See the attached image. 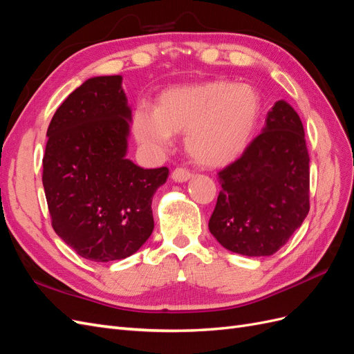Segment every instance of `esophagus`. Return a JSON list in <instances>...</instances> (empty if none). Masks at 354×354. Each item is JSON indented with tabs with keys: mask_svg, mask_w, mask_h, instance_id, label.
<instances>
[{
	"mask_svg": "<svg viewBox=\"0 0 354 354\" xmlns=\"http://www.w3.org/2000/svg\"><path fill=\"white\" fill-rule=\"evenodd\" d=\"M192 176L194 174H192L190 171L186 168H176L173 171V174H171V177H173V180L177 181V183H185V181L192 178Z\"/></svg>",
	"mask_w": 354,
	"mask_h": 354,
	"instance_id": "1",
	"label": "esophagus"
}]
</instances>
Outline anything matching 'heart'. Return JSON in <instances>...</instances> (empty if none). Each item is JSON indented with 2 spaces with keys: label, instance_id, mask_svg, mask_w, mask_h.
Returning a JSON list of instances; mask_svg holds the SVG:
<instances>
[{
  "label": "heart",
  "instance_id": "1",
  "mask_svg": "<svg viewBox=\"0 0 354 354\" xmlns=\"http://www.w3.org/2000/svg\"><path fill=\"white\" fill-rule=\"evenodd\" d=\"M260 93L250 84L214 80L162 91L155 109L140 104L133 113L137 140L164 151L173 134L185 133L190 158L203 167H221L251 143L261 116Z\"/></svg>",
  "mask_w": 354,
  "mask_h": 354
}]
</instances>
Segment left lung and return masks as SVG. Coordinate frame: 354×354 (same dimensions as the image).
Masks as SVG:
<instances>
[{"label":"left lung","instance_id":"8db88e82","mask_svg":"<svg viewBox=\"0 0 354 354\" xmlns=\"http://www.w3.org/2000/svg\"><path fill=\"white\" fill-rule=\"evenodd\" d=\"M310 158L294 108L276 102L261 134L221 169L217 205L208 227L224 248L248 257L272 255L307 217Z\"/></svg>","mask_w":354,"mask_h":354}]
</instances>
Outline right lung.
<instances>
[{"label":"right lung","mask_w":354,"mask_h":354,"mask_svg":"<svg viewBox=\"0 0 354 354\" xmlns=\"http://www.w3.org/2000/svg\"><path fill=\"white\" fill-rule=\"evenodd\" d=\"M130 122L122 77L111 75L81 84L48 125L42 185L51 224L85 260L127 259L153 232L152 198L168 168L127 158Z\"/></svg>","instance_id":"obj_1"}]
</instances>
